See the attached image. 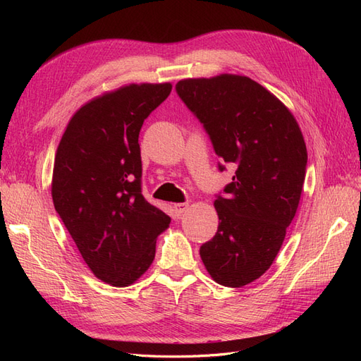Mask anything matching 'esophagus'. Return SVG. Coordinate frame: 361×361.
Returning <instances> with one entry per match:
<instances>
[{"label":"esophagus","mask_w":361,"mask_h":361,"mask_svg":"<svg viewBox=\"0 0 361 361\" xmlns=\"http://www.w3.org/2000/svg\"><path fill=\"white\" fill-rule=\"evenodd\" d=\"M173 209L176 212V215H182L185 211L188 209V203H174Z\"/></svg>","instance_id":"34e87169"}]
</instances>
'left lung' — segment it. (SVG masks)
Returning a JSON list of instances; mask_svg holds the SVG:
<instances>
[{
    "mask_svg": "<svg viewBox=\"0 0 361 361\" xmlns=\"http://www.w3.org/2000/svg\"><path fill=\"white\" fill-rule=\"evenodd\" d=\"M176 92L215 154L236 169L214 202L220 224L200 257L218 285L245 286L272 265L297 214L307 166L304 137L289 108L248 76L188 78Z\"/></svg>",
    "mask_w": 361,
    "mask_h": 361,
    "instance_id": "1",
    "label": "left lung"
}]
</instances>
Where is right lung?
<instances>
[{"mask_svg":"<svg viewBox=\"0 0 361 361\" xmlns=\"http://www.w3.org/2000/svg\"><path fill=\"white\" fill-rule=\"evenodd\" d=\"M170 82L129 84L93 97L60 140L52 202L93 274L116 288L135 283L155 259L170 216L141 194L138 135L167 99Z\"/></svg>","mask_w":361,"mask_h":361,"instance_id":"add662e5","label":"right lung"}]
</instances>
